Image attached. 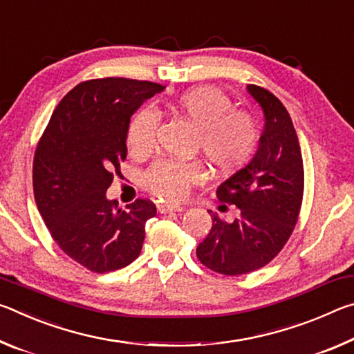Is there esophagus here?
Listing matches in <instances>:
<instances>
[{"label": "esophagus", "mask_w": 354, "mask_h": 354, "mask_svg": "<svg viewBox=\"0 0 354 354\" xmlns=\"http://www.w3.org/2000/svg\"><path fill=\"white\" fill-rule=\"evenodd\" d=\"M183 206H175V205H167V203H160L158 205V212L159 214H169V212H183Z\"/></svg>", "instance_id": "1"}]
</instances>
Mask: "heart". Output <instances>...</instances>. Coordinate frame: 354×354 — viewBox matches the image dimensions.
I'll list each match as a JSON object with an SVG mask.
<instances>
[{
  "label": "heart",
  "instance_id": "heart-1",
  "mask_svg": "<svg viewBox=\"0 0 354 354\" xmlns=\"http://www.w3.org/2000/svg\"><path fill=\"white\" fill-rule=\"evenodd\" d=\"M170 109L195 128L194 149L205 156L217 175L241 169L253 158L259 128L247 111L234 109L225 92L214 87H195L173 100ZM159 115L153 107H142L128 124L127 142L136 158L151 154L158 140ZM205 179V167L196 160L175 162L159 160L145 173L143 183L153 195L176 201L185 196L194 184Z\"/></svg>",
  "mask_w": 354,
  "mask_h": 354
}]
</instances>
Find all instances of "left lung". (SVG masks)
Here are the masks:
<instances>
[{
  "instance_id": "1",
  "label": "left lung",
  "mask_w": 354,
  "mask_h": 354,
  "mask_svg": "<svg viewBox=\"0 0 354 354\" xmlns=\"http://www.w3.org/2000/svg\"><path fill=\"white\" fill-rule=\"evenodd\" d=\"M248 93L263 111L259 147L253 159L220 184L217 198L239 207L227 223L212 214V227L196 248L200 262L211 270L237 277L267 266L289 241L303 201L301 149L284 104L254 84Z\"/></svg>"
}]
</instances>
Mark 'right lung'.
Wrapping results in <instances>:
<instances>
[{
    "label": "right lung",
    "instance_id": "obj_1",
    "mask_svg": "<svg viewBox=\"0 0 354 354\" xmlns=\"http://www.w3.org/2000/svg\"><path fill=\"white\" fill-rule=\"evenodd\" d=\"M165 87L103 77L77 84L53 112L32 164L34 198L65 254L95 273L129 266L140 254L149 200L118 209L106 190L127 159V131L142 103Z\"/></svg>",
    "mask_w": 354,
    "mask_h": 354
}]
</instances>
